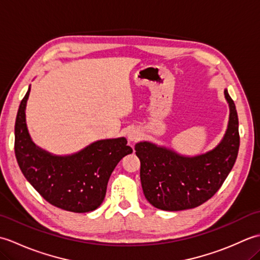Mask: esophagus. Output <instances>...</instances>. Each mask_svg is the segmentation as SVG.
I'll return each mask as SVG.
<instances>
[{"mask_svg":"<svg viewBox=\"0 0 260 260\" xmlns=\"http://www.w3.org/2000/svg\"><path fill=\"white\" fill-rule=\"evenodd\" d=\"M140 132L135 129V128H132L128 131V133H127V137H128V140L131 142H136L137 140H140Z\"/></svg>","mask_w":260,"mask_h":260,"instance_id":"obj_1","label":"esophagus"}]
</instances>
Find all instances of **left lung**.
<instances>
[{
    "mask_svg": "<svg viewBox=\"0 0 260 260\" xmlns=\"http://www.w3.org/2000/svg\"><path fill=\"white\" fill-rule=\"evenodd\" d=\"M230 108L228 128L212 151L193 157L183 156L150 142L135 145L141 161V182L146 200L165 211L201 206L227 179L239 151V123L235 103L224 89Z\"/></svg>",
    "mask_w": 260,
    "mask_h": 260,
    "instance_id": "1",
    "label": "left lung"
}]
</instances>
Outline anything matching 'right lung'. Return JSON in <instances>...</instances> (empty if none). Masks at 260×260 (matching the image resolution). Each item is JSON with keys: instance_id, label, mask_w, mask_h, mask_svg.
Wrapping results in <instances>:
<instances>
[{"instance_id": "add662e5", "label": "right lung", "mask_w": 260, "mask_h": 260, "mask_svg": "<svg viewBox=\"0 0 260 260\" xmlns=\"http://www.w3.org/2000/svg\"><path fill=\"white\" fill-rule=\"evenodd\" d=\"M30 87L21 101L14 127V152L25 179L52 206L71 212L93 211L106 196L110 174L133 152L125 137L102 140L68 156H57L32 142L26 128L25 106Z\"/></svg>"}]
</instances>
